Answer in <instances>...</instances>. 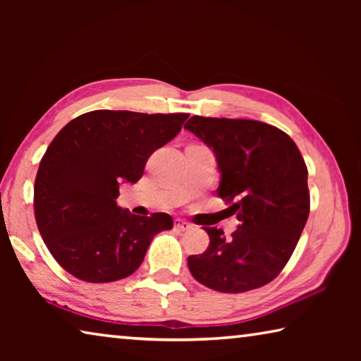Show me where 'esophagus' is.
Instances as JSON below:
<instances>
[{
	"instance_id": "34e87169",
	"label": "esophagus",
	"mask_w": 361,
	"mask_h": 361,
	"mask_svg": "<svg viewBox=\"0 0 361 361\" xmlns=\"http://www.w3.org/2000/svg\"><path fill=\"white\" fill-rule=\"evenodd\" d=\"M175 229L188 231V229H191V224H189L188 221H183V219H180V218H176L175 219Z\"/></svg>"
}]
</instances>
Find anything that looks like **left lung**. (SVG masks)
Here are the masks:
<instances>
[{
    "label": "left lung",
    "instance_id": "8db88e82",
    "mask_svg": "<svg viewBox=\"0 0 361 361\" xmlns=\"http://www.w3.org/2000/svg\"><path fill=\"white\" fill-rule=\"evenodd\" d=\"M185 129L216 157L218 195L235 204L240 224L228 240L204 228L210 245L191 255L188 267L199 283L221 293H243L276 279L295 252L307 221V167L295 142L277 127L250 119L192 116Z\"/></svg>",
    "mask_w": 361,
    "mask_h": 361
}]
</instances>
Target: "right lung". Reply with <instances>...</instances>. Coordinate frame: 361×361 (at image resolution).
<instances>
[{
    "mask_svg": "<svg viewBox=\"0 0 361 361\" xmlns=\"http://www.w3.org/2000/svg\"><path fill=\"white\" fill-rule=\"evenodd\" d=\"M188 114L97 109L70 121L49 145L35 180V216L49 252L90 283L129 277L167 213L132 215L116 204L119 183L142 178L148 157L178 135Z\"/></svg>",
    "mask_w": 361,
    "mask_h": 361,
    "instance_id": "1",
    "label": "right lung"
}]
</instances>
